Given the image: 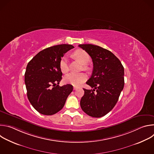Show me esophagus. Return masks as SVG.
I'll return each mask as SVG.
<instances>
[{
    "label": "esophagus",
    "instance_id": "34e87169",
    "mask_svg": "<svg viewBox=\"0 0 154 154\" xmlns=\"http://www.w3.org/2000/svg\"><path fill=\"white\" fill-rule=\"evenodd\" d=\"M73 88H74V90H76L77 88H78V87H77V86H74V87H73Z\"/></svg>",
    "mask_w": 154,
    "mask_h": 154
}]
</instances>
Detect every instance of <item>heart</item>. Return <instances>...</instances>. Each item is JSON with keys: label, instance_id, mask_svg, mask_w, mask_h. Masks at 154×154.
Masks as SVG:
<instances>
[{"label": "heart", "instance_id": "1", "mask_svg": "<svg viewBox=\"0 0 154 154\" xmlns=\"http://www.w3.org/2000/svg\"><path fill=\"white\" fill-rule=\"evenodd\" d=\"M74 57L77 58L82 64L86 65L90 60V57L86 52L83 50H77L74 53ZM60 68L63 73L67 72L68 71V59L63 57L60 61ZM87 79V76L84 73H73L71 72L64 77V82L66 83L71 84L74 86H79L85 82Z\"/></svg>", "mask_w": 154, "mask_h": 154}]
</instances>
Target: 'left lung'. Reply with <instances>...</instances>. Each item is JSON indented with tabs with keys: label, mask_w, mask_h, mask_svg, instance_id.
<instances>
[{
	"label": "left lung",
	"mask_w": 154,
	"mask_h": 154,
	"mask_svg": "<svg viewBox=\"0 0 154 154\" xmlns=\"http://www.w3.org/2000/svg\"><path fill=\"white\" fill-rule=\"evenodd\" d=\"M92 58L93 71L86 82L93 90L83 89L80 100L82 110L91 117L100 118L116 104L124 86V69L120 60L110 51L100 46L80 45Z\"/></svg>",
	"instance_id": "left-lung-1"
}]
</instances>
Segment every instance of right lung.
Segmentation results:
<instances>
[{
  "instance_id": "1",
  "label": "right lung",
  "mask_w": 154,
  "mask_h": 154,
  "mask_svg": "<svg viewBox=\"0 0 154 154\" xmlns=\"http://www.w3.org/2000/svg\"><path fill=\"white\" fill-rule=\"evenodd\" d=\"M74 47L60 45L38 53L28 63L25 72V83L29 102L39 113L52 115L63 108L73 86L67 84L60 86L62 72L60 61L64 54Z\"/></svg>"
}]
</instances>
